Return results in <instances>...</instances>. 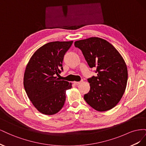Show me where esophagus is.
<instances>
[{"label":"esophagus","instance_id":"1","mask_svg":"<svg viewBox=\"0 0 146 146\" xmlns=\"http://www.w3.org/2000/svg\"><path fill=\"white\" fill-rule=\"evenodd\" d=\"M83 82V80H82L80 82H74V84L76 85H80V84L82 83Z\"/></svg>","mask_w":146,"mask_h":146}]
</instances>
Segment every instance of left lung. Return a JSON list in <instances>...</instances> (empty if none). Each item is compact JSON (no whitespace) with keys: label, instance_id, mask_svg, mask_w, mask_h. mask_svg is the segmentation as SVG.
Returning a JSON list of instances; mask_svg holds the SVG:
<instances>
[{"label":"left lung","instance_id":"left-lung-1","mask_svg":"<svg viewBox=\"0 0 146 146\" xmlns=\"http://www.w3.org/2000/svg\"><path fill=\"white\" fill-rule=\"evenodd\" d=\"M74 46L82 50L90 67L96 69L97 76L88 78L90 90L84 99L97 111L113 108L122 98L127 83V68L122 56L110 42L98 37L77 41Z\"/></svg>","mask_w":146,"mask_h":146}]
</instances>
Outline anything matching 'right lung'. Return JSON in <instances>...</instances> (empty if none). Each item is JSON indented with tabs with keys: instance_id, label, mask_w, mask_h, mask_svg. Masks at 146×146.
Listing matches in <instances>:
<instances>
[{
	"instance_id": "right-lung-1",
	"label": "right lung",
	"mask_w": 146,
	"mask_h": 146,
	"mask_svg": "<svg viewBox=\"0 0 146 146\" xmlns=\"http://www.w3.org/2000/svg\"><path fill=\"white\" fill-rule=\"evenodd\" d=\"M73 41L48 42L34 53L26 67L24 86L29 99L39 112L52 115L63 108L66 91L72 84L57 76L63 71L64 55Z\"/></svg>"
}]
</instances>
